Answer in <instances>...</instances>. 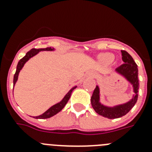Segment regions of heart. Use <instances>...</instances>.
<instances>
[{
	"instance_id": "b5f03b06",
	"label": "heart",
	"mask_w": 152,
	"mask_h": 152,
	"mask_svg": "<svg viewBox=\"0 0 152 152\" xmlns=\"http://www.w3.org/2000/svg\"><path fill=\"white\" fill-rule=\"evenodd\" d=\"M103 58L105 60V61H111V60H113V56L112 54H110V53H106V54H104L103 56Z\"/></svg>"
}]
</instances>
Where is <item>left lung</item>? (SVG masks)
I'll list each match as a JSON object with an SVG mask.
<instances>
[{
	"label": "left lung",
	"instance_id": "left-lung-1",
	"mask_svg": "<svg viewBox=\"0 0 152 152\" xmlns=\"http://www.w3.org/2000/svg\"><path fill=\"white\" fill-rule=\"evenodd\" d=\"M121 52L122 59L124 61V64L118 67L116 69V72L123 75L126 80L129 81L130 84L133 87V92L135 93V94L127 103L113 107H107L100 103V88L98 86H96V88L94 91L91 99V105L96 113L108 119H117L125 116L135 106L138 100V92H139L138 90H139V83L138 78L139 72H138L137 64L128 52L124 50H121Z\"/></svg>",
	"mask_w": 152,
	"mask_h": 152
}]
</instances>
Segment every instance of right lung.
<instances>
[{
  "label": "right lung",
  "mask_w": 152,
  "mask_h": 152,
  "mask_svg": "<svg viewBox=\"0 0 152 152\" xmlns=\"http://www.w3.org/2000/svg\"><path fill=\"white\" fill-rule=\"evenodd\" d=\"M54 49L53 48H51V47H48V48H45V49H33L29 50V52H27L26 54V56H24L23 58H22L20 61H19L18 64H17V70H16V73L13 76V87L15 85L16 82H17V79H18V75L20 72V70L22 69L23 67L24 66V64L30 58L33 57L34 56H36V54H38L39 52H41V51H53ZM77 88V86H75L74 88H72V89L70 90L68 92L65 96H64L62 100L59 102V103H56L55 105H53L52 107H51L49 110H47L44 113H42V115L38 116H34L33 118L35 119H48V118H50L52 116H53L54 115L57 114L58 113H59L60 111L62 110L63 108L64 107V106L66 105V103H68V100L70 99V96H71V94H72V91L75 89V88Z\"/></svg>",
  "instance_id": "1"
}]
</instances>
